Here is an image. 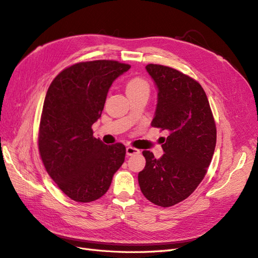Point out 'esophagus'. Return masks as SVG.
I'll return each mask as SVG.
<instances>
[{"mask_svg": "<svg viewBox=\"0 0 258 258\" xmlns=\"http://www.w3.org/2000/svg\"><path fill=\"white\" fill-rule=\"evenodd\" d=\"M126 154H127L128 156L138 155V154H140V150H138V148L132 147V146H127V147H126Z\"/></svg>", "mask_w": 258, "mask_h": 258, "instance_id": "34e87169", "label": "esophagus"}]
</instances>
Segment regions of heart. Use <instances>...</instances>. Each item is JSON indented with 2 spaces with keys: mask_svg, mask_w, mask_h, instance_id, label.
<instances>
[{
  "mask_svg": "<svg viewBox=\"0 0 258 258\" xmlns=\"http://www.w3.org/2000/svg\"><path fill=\"white\" fill-rule=\"evenodd\" d=\"M127 93L136 92L140 90H148V84L145 80L141 79V77H134L128 81L126 86Z\"/></svg>",
  "mask_w": 258,
  "mask_h": 258,
  "instance_id": "heart-1",
  "label": "heart"
}]
</instances>
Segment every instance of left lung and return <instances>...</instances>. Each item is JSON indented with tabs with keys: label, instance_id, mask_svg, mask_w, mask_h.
I'll return each instance as SVG.
<instances>
[{
	"label": "left lung",
	"instance_id": "obj_1",
	"mask_svg": "<svg viewBox=\"0 0 258 258\" xmlns=\"http://www.w3.org/2000/svg\"><path fill=\"white\" fill-rule=\"evenodd\" d=\"M157 86L152 126L167 130L159 159L143 151L145 168L139 173L141 191L154 205L168 208L185 200L204 179L216 144V127L201 85L172 68L147 64Z\"/></svg>",
	"mask_w": 258,
	"mask_h": 258
}]
</instances>
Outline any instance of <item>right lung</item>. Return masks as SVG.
<instances>
[{
	"instance_id": "right-lung-1",
	"label": "right lung",
	"mask_w": 258,
	"mask_h": 258,
	"mask_svg": "<svg viewBox=\"0 0 258 258\" xmlns=\"http://www.w3.org/2000/svg\"><path fill=\"white\" fill-rule=\"evenodd\" d=\"M129 69L113 60L80 62L54 77L46 93L38 150L52 181L74 201L102 197L124 161V145L104 144L91 126L101 117L113 82Z\"/></svg>"
}]
</instances>
